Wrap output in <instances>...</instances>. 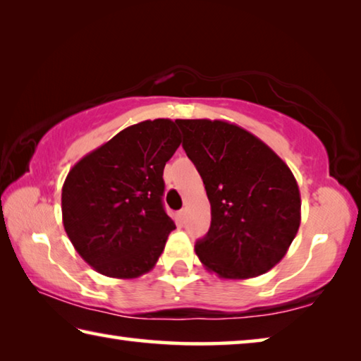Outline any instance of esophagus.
I'll return each mask as SVG.
<instances>
[{
  "label": "esophagus",
  "mask_w": 361,
  "mask_h": 361,
  "mask_svg": "<svg viewBox=\"0 0 361 361\" xmlns=\"http://www.w3.org/2000/svg\"><path fill=\"white\" fill-rule=\"evenodd\" d=\"M186 215H188V210H186V209H181V210L178 212V216H180L181 221H185V219H186Z\"/></svg>",
  "instance_id": "obj_1"
}]
</instances>
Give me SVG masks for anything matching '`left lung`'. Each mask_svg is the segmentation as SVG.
Wrapping results in <instances>:
<instances>
[{
  "label": "left lung",
  "instance_id": "1",
  "mask_svg": "<svg viewBox=\"0 0 361 361\" xmlns=\"http://www.w3.org/2000/svg\"><path fill=\"white\" fill-rule=\"evenodd\" d=\"M183 149L212 207L195 255L221 279H252L280 262L301 224V195L290 167L253 133L226 121L178 119Z\"/></svg>",
  "mask_w": 361,
  "mask_h": 361
}]
</instances>
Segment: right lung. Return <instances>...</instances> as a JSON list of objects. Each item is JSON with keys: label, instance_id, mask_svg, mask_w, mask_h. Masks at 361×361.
Returning <instances> with one entry per match:
<instances>
[{"label": "right lung", "instance_id": "right-lung-1", "mask_svg": "<svg viewBox=\"0 0 361 361\" xmlns=\"http://www.w3.org/2000/svg\"><path fill=\"white\" fill-rule=\"evenodd\" d=\"M181 143L176 121H143L75 164L62 188L63 228L97 272H149L175 229L164 210V167Z\"/></svg>", "mask_w": 361, "mask_h": 361}]
</instances>
